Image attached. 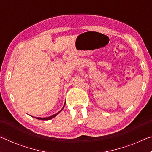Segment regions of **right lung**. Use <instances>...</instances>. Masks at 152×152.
Segmentation results:
<instances>
[{
	"label": "right lung",
	"instance_id": "1",
	"mask_svg": "<svg viewBox=\"0 0 152 152\" xmlns=\"http://www.w3.org/2000/svg\"><path fill=\"white\" fill-rule=\"evenodd\" d=\"M64 106H65V103H64V107H63V108H62V109H64ZM62 109H61V110H62ZM60 110V111H61ZM60 111H59L58 113H56V114H54V115H51V116H50V117H44V118H41V117H37L36 118V119H39V120H50V119H52V118H53V117H55L56 116H57V115L59 114V113H60Z\"/></svg>",
	"mask_w": 152,
	"mask_h": 152
}]
</instances>
